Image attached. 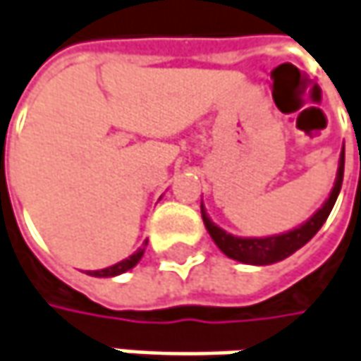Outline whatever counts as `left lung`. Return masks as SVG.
<instances>
[{
    "label": "left lung",
    "mask_w": 361,
    "mask_h": 361,
    "mask_svg": "<svg viewBox=\"0 0 361 361\" xmlns=\"http://www.w3.org/2000/svg\"><path fill=\"white\" fill-rule=\"evenodd\" d=\"M343 163H345V153H341V163H339V171H337V180H335V188L329 196V200L323 204V208L310 219L302 226L284 233V235H278V237H265V239H241V237H233V235H226L223 228H219L216 224L212 223L208 216H206V210L202 206V219L204 224L212 237V241L219 245V249L223 251L226 257L231 259H237V262H243V264L251 265H267L276 264L280 259H286L288 255H292L296 249H300L302 245L308 243L317 231L323 226V223L327 221V216L331 214L335 200L339 196V190H341V183H343Z\"/></svg>",
    "instance_id": "1"
}]
</instances>
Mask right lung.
I'll list each match as a JSON object with an SVG mask.
<instances>
[{
  "label": "right lung",
  "mask_w": 361,
  "mask_h": 361,
  "mask_svg": "<svg viewBox=\"0 0 361 361\" xmlns=\"http://www.w3.org/2000/svg\"><path fill=\"white\" fill-rule=\"evenodd\" d=\"M145 245H147V243H145ZM142 253H145V247H140L137 253H133V255H130L128 259H124V262H120V264L110 265V267H106V269L90 271V276H96V278H112V276H118V274H124V271H128L130 267H135V265L140 262Z\"/></svg>",
  "instance_id": "right-lung-1"
}]
</instances>
